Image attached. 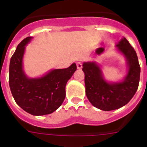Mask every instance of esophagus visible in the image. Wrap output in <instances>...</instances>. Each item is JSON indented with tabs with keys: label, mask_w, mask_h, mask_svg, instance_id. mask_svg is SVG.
Masks as SVG:
<instances>
[{
	"label": "esophagus",
	"mask_w": 147,
	"mask_h": 147,
	"mask_svg": "<svg viewBox=\"0 0 147 147\" xmlns=\"http://www.w3.org/2000/svg\"><path fill=\"white\" fill-rule=\"evenodd\" d=\"M76 67H77L78 69H82V62H77V63H76Z\"/></svg>",
	"instance_id": "34e87169"
}]
</instances>
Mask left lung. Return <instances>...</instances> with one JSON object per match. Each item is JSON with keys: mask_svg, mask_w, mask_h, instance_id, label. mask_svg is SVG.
<instances>
[{"mask_svg": "<svg viewBox=\"0 0 147 147\" xmlns=\"http://www.w3.org/2000/svg\"><path fill=\"white\" fill-rule=\"evenodd\" d=\"M116 46L124 55L129 67L123 82H107L96 62H84L82 65L87 97L95 107L105 111L116 110L127 105L134 96L139 85L141 67L136 51L125 37Z\"/></svg>", "mask_w": 147, "mask_h": 147, "instance_id": "left-lung-1", "label": "left lung"}]
</instances>
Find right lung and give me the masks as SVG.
Returning <instances> with one entry per match:
<instances>
[{"mask_svg": "<svg viewBox=\"0 0 147 147\" xmlns=\"http://www.w3.org/2000/svg\"><path fill=\"white\" fill-rule=\"evenodd\" d=\"M28 37L18 45L10 60L9 83L15 101L23 110L33 115L52 113L65 98V85L76 70L75 63L64 69H54L37 79H29L23 70L25 46Z\"/></svg>", "mask_w": 147, "mask_h": 147, "instance_id": "1", "label": "right lung"}]
</instances>
